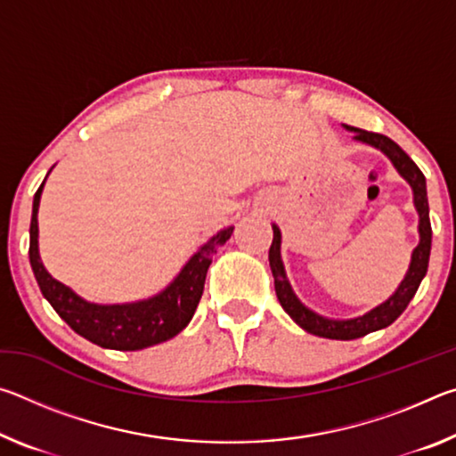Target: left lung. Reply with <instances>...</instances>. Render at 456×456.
Wrapping results in <instances>:
<instances>
[{"mask_svg": "<svg viewBox=\"0 0 456 456\" xmlns=\"http://www.w3.org/2000/svg\"><path fill=\"white\" fill-rule=\"evenodd\" d=\"M346 128L352 130L356 141L366 142L370 146H374V149L382 151L386 157L392 160V165H395L400 176H403V179L412 187L414 207L416 211H419L420 241L414 247L411 267H408L404 280L400 281L398 289L392 293L384 304L376 305L374 310H370L364 315H358V318L330 320L312 312L310 307H305L302 302H299L296 293H293L281 264L280 227L273 225V241H272V247H269V267H272V273L275 280L277 299H280L281 307L288 312L289 318L296 322L297 326H302L305 331H310L314 336H322L330 339H356L370 334V331L390 326V323L406 310V305L411 304L416 289H419L422 277L427 275L428 257H430V241H432V229H430V219H428V199H427V179H424L420 168L414 165V160L408 157V154L400 149L392 138L378 133H368V130L354 128V126H346Z\"/></svg>", "mask_w": 456, "mask_h": 456, "instance_id": "left-lung-1", "label": "left lung"}]
</instances>
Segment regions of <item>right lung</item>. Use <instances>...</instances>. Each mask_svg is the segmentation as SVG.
<instances>
[{
	"mask_svg": "<svg viewBox=\"0 0 456 456\" xmlns=\"http://www.w3.org/2000/svg\"><path fill=\"white\" fill-rule=\"evenodd\" d=\"M42 189L44 183L34 195L32 223H29V264L44 297L76 334L90 339L100 348L134 352L167 342L187 328L203 296L207 269L219 247L233 233V227L223 229L211 237L187 261L171 285H167L157 296L134 304H90L76 296L68 285L53 280L42 264L37 251V207H40Z\"/></svg>",
	"mask_w": 456,
	"mask_h": 456,
	"instance_id": "obj_1",
	"label": "right lung"
}]
</instances>
